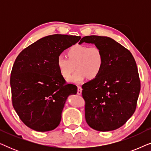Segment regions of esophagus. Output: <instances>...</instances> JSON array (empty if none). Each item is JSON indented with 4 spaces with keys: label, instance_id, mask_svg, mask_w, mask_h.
<instances>
[{
    "label": "esophagus",
    "instance_id": "esophagus-1",
    "mask_svg": "<svg viewBox=\"0 0 151 151\" xmlns=\"http://www.w3.org/2000/svg\"><path fill=\"white\" fill-rule=\"evenodd\" d=\"M82 88L81 86H78V91H77L78 95H81L82 94Z\"/></svg>",
    "mask_w": 151,
    "mask_h": 151
}]
</instances>
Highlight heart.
Masks as SVG:
<instances>
[{"instance_id":"1","label":"heart","mask_w":151,"mask_h":151,"mask_svg":"<svg viewBox=\"0 0 151 151\" xmlns=\"http://www.w3.org/2000/svg\"><path fill=\"white\" fill-rule=\"evenodd\" d=\"M67 58L59 55L56 65L58 71L65 79H68L76 69L77 71L69 81L81 84L88 78L95 79L102 72L104 64L103 53L98 47L75 45L67 51Z\"/></svg>"}]
</instances>
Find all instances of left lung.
I'll list each match as a JSON object with an SVG mask.
<instances>
[{
	"instance_id": "8db88e82",
	"label": "left lung",
	"mask_w": 151,
	"mask_h": 151,
	"mask_svg": "<svg viewBox=\"0 0 151 151\" xmlns=\"http://www.w3.org/2000/svg\"><path fill=\"white\" fill-rule=\"evenodd\" d=\"M84 42L98 47L104 58L100 76L82 86L86 123L96 131H113L135 111L140 91L137 65L131 53L112 38L88 36L79 44Z\"/></svg>"
}]
</instances>
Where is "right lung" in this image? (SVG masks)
<instances>
[{
    "label": "right lung",
    "instance_id": "1",
    "mask_svg": "<svg viewBox=\"0 0 151 151\" xmlns=\"http://www.w3.org/2000/svg\"><path fill=\"white\" fill-rule=\"evenodd\" d=\"M81 37L53 34L23 49L12 67V104L22 122L39 132L52 131L60 122L68 96L77 86L67 84L57 67L58 57Z\"/></svg>",
    "mask_w": 151,
    "mask_h": 151
}]
</instances>
